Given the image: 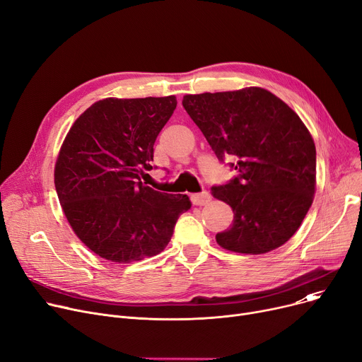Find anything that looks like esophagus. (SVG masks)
<instances>
[{"mask_svg": "<svg viewBox=\"0 0 362 362\" xmlns=\"http://www.w3.org/2000/svg\"><path fill=\"white\" fill-rule=\"evenodd\" d=\"M191 199H192V202H194L195 205H206L208 202L211 201V195L208 194V192H202V194H194V195L191 197Z\"/></svg>", "mask_w": 362, "mask_h": 362, "instance_id": "esophagus-1", "label": "esophagus"}]
</instances>
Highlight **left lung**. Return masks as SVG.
I'll return each mask as SVG.
<instances>
[{
    "label": "left lung",
    "mask_w": 362,
    "mask_h": 362,
    "mask_svg": "<svg viewBox=\"0 0 362 362\" xmlns=\"http://www.w3.org/2000/svg\"><path fill=\"white\" fill-rule=\"evenodd\" d=\"M186 112L220 161L233 157L238 176L211 195L233 210L221 248L258 255L286 243L305 218L315 192V144L298 114L270 90L185 95Z\"/></svg>",
    "instance_id": "obj_1"
}]
</instances>
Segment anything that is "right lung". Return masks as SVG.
I'll list each match as a JSON object with an SVG mask.
<instances>
[{
    "label": "right lung",
    "instance_id": "add662e5",
    "mask_svg": "<svg viewBox=\"0 0 362 362\" xmlns=\"http://www.w3.org/2000/svg\"><path fill=\"white\" fill-rule=\"evenodd\" d=\"M177 105L161 98H104L76 119L54 168L64 216L88 248L126 264L164 251L187 195L163 194L141 182L154 144Z\"/></svg>",
    "mask_w": 362,
    "mask_h": 362
}]
</instances>
